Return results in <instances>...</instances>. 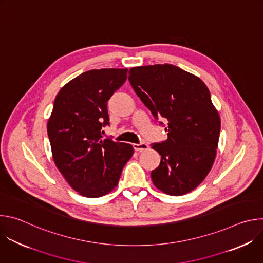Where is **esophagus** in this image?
Segmentation results:
<instances>
[{"label": "esophagus", "mask_w": 263, "mask_h": 263, "mask_svg": "<svg viewBox=\"0 0 263 263\" xmlns=\"http://www.w3.org/2000/svg\"><path fill=\"white\" fill-rule=\"evenodd\" d=\"M133 147L136 152H142V151H145V149L148 148V145L146 143H134L133 144Z\"/></svg>", "instance_id": "esophagus-1"}]
</instances>
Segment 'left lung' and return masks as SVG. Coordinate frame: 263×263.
Here are the masks:
<instances>
[{
	"label": "left lung",
	"instance_id": "obj_1",
	"mask_svg": "<svg viewBox=\"0 0 263 263\" xmlns=\"http://www.w3.org/2000/svg\"><path fill=\"white\" fill-rule=\"evenodd\" d=\"M129 80L155 119L168 121L167 139L153 143L161 155L153 184L170 196L191 193L203 182L216 156L220 119L205 83L173 64L132 67Z\"/></svg>",
	"mask_w": 263,
	"mask_h": 263
}]
</instances>
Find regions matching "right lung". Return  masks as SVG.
<instances>
[{
	"mask_svg": "<svg viewBox=\"0 0 263 263\" xmlns=\"http://www.w3.org/2000/svg\"><path fill=\"white\" fill-rule=\"evenodd\" d=\"M127 68L82 72L57 93L48 135L56 167L76 191L99 198L114 191L125 164L134 154L130 143L103 139L109 125L107 102L127 80Z\"/></svg>",
	"mask_w": 263,
	"mask_h": 263,
	"instance_id": "obj_1",
	"label": "right lung"
}]
</instances>
